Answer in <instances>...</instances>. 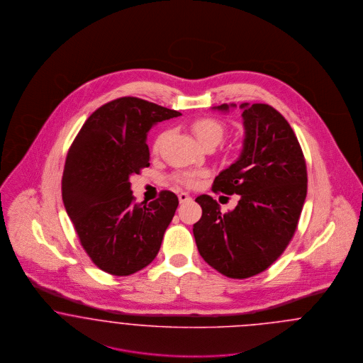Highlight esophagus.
<instances>
[{"label":"esophagus","mask_w":363,"mask_h":363,"mask_svg":"<svg viewBox=\"0 0 363 363\" xmlns=\"http://www.w3.org/2000/svg\"><path fill=\"white\" fill-rule=\"evenodd\" d=\"M178 199H179V203H185V201L191 200V197H190L188 193H185V191H181V193L178 194Z\"/></svg>","instance_id":"34e87169"}]
</instances>
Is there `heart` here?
<instances>
[{"label": "heart", "mask_w": 363, "mask_h": 363, "mask_svg": "<svg viewBox=\"0 0 363 363\" xmlns=\"http://www.w3.org/2000/svg\"><path fill=\"white\" fill-rule=\"evenodd\" d=\"M191 130L203 145H207L211 143L219 144V141L223 138L225 129L223 122H220L216 118L204 117V118H199V120L191 122ZM166 135L167 133L164 132L156 138L155 144H154V151L155 152L160 150V145L166 138ZM196 177H197L196 173L178 174V175H175V181L178 184H182V185H186V186H193L196 184Z\"/></svg>", "instance_id": "1"}]
</instances>
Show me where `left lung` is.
Here are the masks:
<instances>
[{"label": "left lung", "mask_w": 363, "mask_h": 363, "mask_svg": "<svg viewBox=\"0 0 363 363\" xmlns=\"http://www.w3.org/2000/svg\"><path fill=\"white\" fill-rule=\"evenodd\" d=\"M235 104H220L228 111ZM245 128L238 160L215 178V193L240 194L238 206L222 213L208 194L193 225L201 257L218 272L246 279L265 271L291 241L308 191L302 148L290 123L272 106L242 104Z\"/></svg>", "instance_id": "obj_1"}]
</instances>
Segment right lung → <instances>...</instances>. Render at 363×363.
Listing matches in <instances>:
<instances>
[{
  "instance_id": "obj_1",
  "label": "right lung",
  "mask_w": 363,
  "mask_h": 363,
  "mask_svg": "<svg viewBox=\"0 0 363 363\" xmlns=\"http://www.w3.org/2000/svg\"><path fill=\"white\" fill-rule=\"evenodd\" d=\"M181 113L123 96L101 106L70 145L62 175V201L92 262L128 277L152 262L178 197L162 190L151 203H135L129 178L150 166L145 143L157 122Z\"/></svg>"
}]
</instances>
